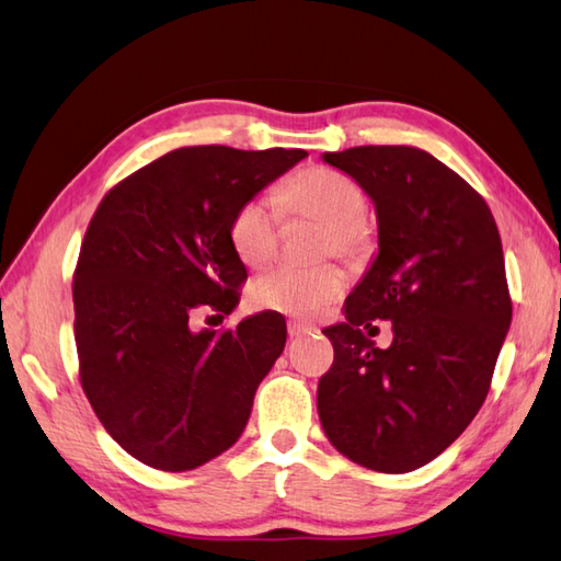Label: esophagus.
Masks as SVG:
<instances>
[{
  "mask_svg": "<svg viewBox=\"0 0 561 561\" xmlns=\"http://www.w3.org/2000/svg\"><path fill=\"white\" fill-rule=\"evenodd\" d=\"M306 333H311V325H306L301 321H289V337H301Z\"/></svg>",
  "mask_w": 561,
  "mask_h": 561,
  "instance_id": "34e87169",
  "label": "esophagus"
}]
</instances>
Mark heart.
<instances>
[{
  "label": "heart",
  "instance_id": "heart-1",
  "mask_svg": "<svg viewBox=\"0 0 561 561\" xmlns=\"http://www.w3.org/2000/svg\"><path fill=\"white\" fill-rule=\"evenodd\" d=\"M277 204L265 196L243 202L228 226V240L245 267L260 270L277 257L282 215L321 218L318 255H340L347 262L367 260L377 248V224L367 214V192L350 174L311 164L279 186ZM347 287L343 267L323 262L316 267H277L252 282L250 304L262 311L313 316L333 304Z\"/></svg>",
  "mask_w": 561,
  "mask_h": 561
}]
</instances>
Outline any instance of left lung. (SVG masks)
Segmentation results:
<instances>
[{
  "mask_svg": "<svg viewBox=\"0 0 561 561\" xmlns=\"http://www.w3.org/2000/svg\"><path fill=\"white\" fill-rule=\"evenodd\" d=\"M371 196L379 255L325 328L335 357L318 381V415L340 455L403 474L431 462L491 389L513 304L491 208L431 152L359 146L325 152ZM391 320L381 351L364 335ZM371 335V331H369Z\"/></svg>",
  "mask_w": 561,
  "mask_h": 561,
  "instance_id": "1",
  "label": "left lung"
}]
</instances>
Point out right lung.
Wrapping results in <instances>:
<instances>
[{"instance_id":"obj_1","label":"right lung","mask_w":561,"mask_h":561,"mask_svg":"<svg viewBox=\"0 0 561 561\" xmlns=\"http://www.w3.org/2000/svg\"><path fill=\"white\" fill-rule=\"evenodd\" d=\"M306 150H172L104 194L72 277L80 383L106 433L138 462L190 471L233 445L287 343L274 313L192 333L199 309L228 316L248 279L228 226L236 208Z\"/></svg>"}]
</instances>
